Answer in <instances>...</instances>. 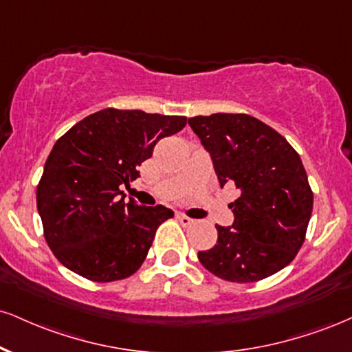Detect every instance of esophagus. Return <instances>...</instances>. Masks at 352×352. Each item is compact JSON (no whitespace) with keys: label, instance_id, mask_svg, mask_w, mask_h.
I'll list each match as a JSON object with an SVG mask.
<instances>
[{"label":"esophagus","instance_id":"34e87169","mask_svg":"<svg viewBox=\"0 0 352 352\" xmlns=\"http://www.w3.org/2000/svg\"><path fill=\"white\" fill-rule=\"evenodd\" d=\"M177 219H179L182 226H190V224H193V221H195V219L188 218L187 214H184V213H179V214H177Z\"/></svg>","mask_w":352,"mask_h":352}]
</instances>
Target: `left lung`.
Listing matches in <instances>:
<instances>
[{"mask_svg":"<svg viewBox=\"0 0 352 352\" xmlns=\"http://www.w3.org/2000/svg\"><path fill=\"white\" fill-rule=\"evenodd\" d=\"M190 128L210 154L221 188L239 190L231 226L198 252L203 267L230 282H257L295 259L307 234L313 193L302 159L287 139L249 114L195 116Z\"/></svg>","mask_w":352,"mask_h":352,"instance_id":"1","label":"left lung"}]
</instances>
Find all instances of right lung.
Wrapping results in <instances>:
<instances>
[{
	"label": "right lung",
	"mask_w": 352,
	"mask_h": 352,
	"mask_svg": "<svg viewBox=\"0 0 352 352\" xmlns=\"http://www.w3.org/2000/svg\"><path fill=\"white\" fill-rule=\"evenodd\" d=\"M185 116L107 108L87 116L54 144L37 185L44 236L54 256L93 282L129 277L142 265L155 231L173 211L124 203L121 185L139 177L162 138Z\"/></svg>",
	"instance_id": "1"
}]
</instances>
